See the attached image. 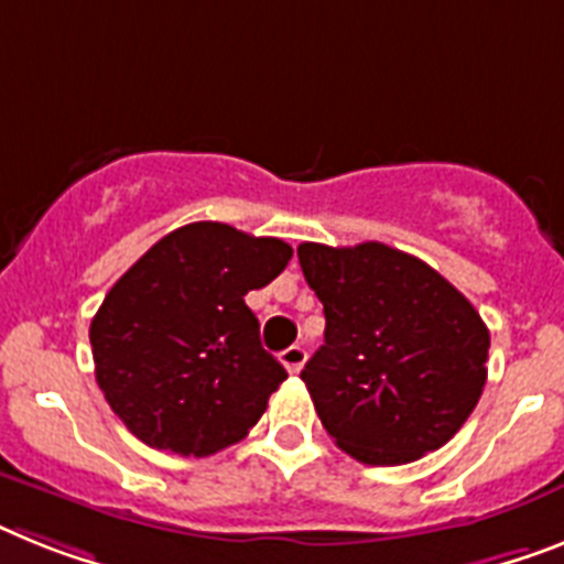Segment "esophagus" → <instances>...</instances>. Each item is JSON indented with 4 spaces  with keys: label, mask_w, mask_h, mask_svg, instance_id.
Masks as SVG:
<instances>
[{
    "label": "esophagus",
    "mask_w": 564,
    "mask_h": 564,
    "mask_svg": "<svg viewBox=\"0 0 564 564\" xmlns=\"http://www.w3.org/2000/svg\"><path fill=\"white\" fill-rule=\"evenodd\" d=\"M282 366L288 369V375H300V369L305 366V348L291 346L282 351Z\"/></svg>",
    "instance_id": "1"
}]
</instances>
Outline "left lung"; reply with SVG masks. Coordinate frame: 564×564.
<instances>
[{"label": "left lung", "mask_w": 564, "mask_h": 564, "mask_svg": "<svg viewBox=\"0 0 564 564\" xmlns=\"http://www.w3.org/2000/svg\"><path fill=\"white\" fill-rule=\"evenodd\" d=\"M296 256L325 311V346L302 369L325 432L371 467L444 446L487 383L490 332L467 296L380 241H302Z\"/></svg>", "instance_id": "8db88e82"}]
</instances>
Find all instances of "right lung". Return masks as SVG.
I'll use <instances>...</instances> for the list:
<instances>
[{"instance_id":"1","label":"right lung","mask_w":564,"mask_h":564,"mask_svg":"<svg viewBox=\"0 0 564 564\" xmlns=\"http://www.w3.org/2000/svg\"><path fill=\"white\" fill-rule=\"evenodd\" d=\"M291 256L282 239L195 221L111 285L88 339L97 386L134 438L202 458L256 426L288 371L262 348L245 296Z\"/></svg>"}]
</instances>
